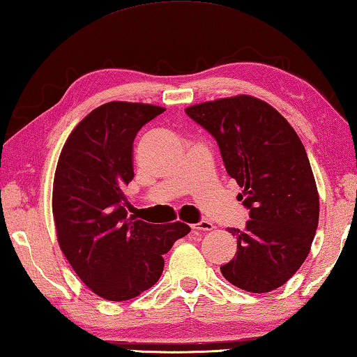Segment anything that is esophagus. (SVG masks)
<instances>
[{
	"instance_id": "esophagus-1",
	"label": "esophagus",
	"mask_w": 357,
	"mask_h": 357,
	"mask_svg": "<svg viewBox=\"0 0 357 357\" xmlns=\"http://www.w3.org/2000/svg\"><path fill=\"white\" fill-rule=\"evenodd\" d=\"M213 228H214V225L210 220H200V222H197V224L192 225V230H199V231H211Z\"/></svg>"
}]
</instances>
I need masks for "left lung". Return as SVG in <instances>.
<instances>
[{"label": "left lung", "mask_w": 357, "mask_h": 357, "mask_svg": "<svg viewBox=\"0 0 357 357\" xmlns=\"http://www.w3.org/2000/svg\"><path fill=\"white\" fill-rule=\"evenodd\" d=\"M186 115L216 138L242 188L245 228H228L238 252L220 272L253 294L283 286L303 264L319 225V192L305 146L284 116L248 95L191 105Z\"/></svg>", "instance_id": "obj_1"}]
</instances>
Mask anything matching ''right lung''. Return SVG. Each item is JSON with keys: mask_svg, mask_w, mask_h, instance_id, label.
Masks as SVG:
<instances>
[{"mask_svg": "<svg viewBox=\"0 0 357 357\" xmlns=\"http://www.w3.org/2000/svg\"><path fill=\"white\" fill-rule=\"evenodd\" d=\"M158 105L112 100L74 127L57 161L52 214L60 250L77 277L110 301L135 298L157 283L163 255L191 231L183 222L127 218L124 186L133 176V139Z\"/></svg>", "mask_w": 357, "mask_h": 357, "instance_id": "add662e5", "label": "right lung"}]
</instances>
